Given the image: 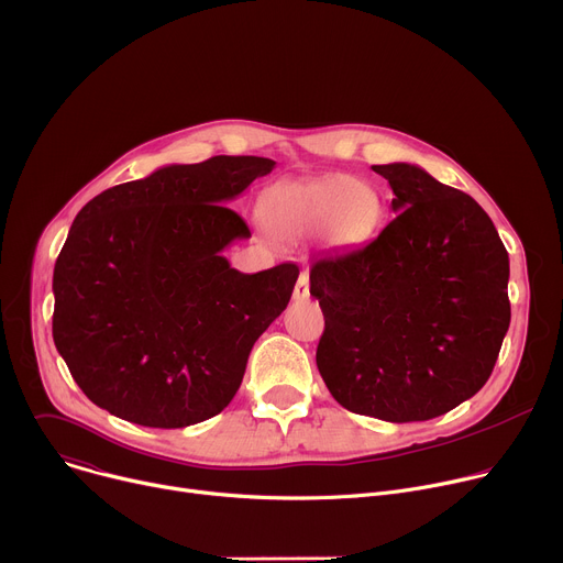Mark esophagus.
<instances>
[{"label": "esophagus", "mask_w": 563, "mask_h": 563, "mask_svg": "<svg viewBox=\"0 0 563 563\" xmlns=\"http://www.w3.org/2000/svg\"><path fill=\"white\" fill-rule=\"evenodd\" d=\"M309 298V274L307 272H300L298 280H296V287H294V300H307Z\"/></svg>", "instance_id": "34e87169"}]
</instances>
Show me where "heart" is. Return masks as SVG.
I'll return each instance as SVG.
<instances>
[{"mask_svg":"<svg viewBox=\"0 0 563 563\" xmlns=\"http://www.w3.org/2000/svg\"><path fill=\"white\" fill-rule=\"evenodd\" d=\"M256 214L276 239L294 241L320 232L331 247L349 250L378 232L385 203L368 183L349 174H324L269 185L258 199Z\"/></svg>","mask_w":563,"mask_h":563,"instance_id":"heart-1","label":"heart"}]
</instances>
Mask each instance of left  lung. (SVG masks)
I'll return each mask as SVG.
<instances>
[{
    "mask_svg": "<svg viewBox=\"0 0 563 563\" xmlns=\"http://www.w3.org/2000/svg\"><path fill=\"white\" fill-rule=\"evenodd\" d=\"M396 219L364 247L316 258V364L344 409L387 422L444 416L490 378L510 324L508 252L468 195L411 163L373 165Z\"/></svg>",
    "mask_w": 563,
    "mask_h": 563,
    "instance_id": "1",
    "label": "left lung"
}]
</instances>
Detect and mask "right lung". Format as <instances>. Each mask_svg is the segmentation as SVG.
I'll return each mask as SVG.
<instances>
[{"mask_svg": "<svg viewBox=\"0 0 563 563\" xmlns=\"http://www.w3.org/2000/svg\"><path fill=\"white\" fill-rule=\"evenodd\" d=\"M274 165L225 154L165 165L81 208L55 263L53 338L88 400L152 429L232 402L298 278L294 263L243 274L223 256L252 236L228 203Z\"/></svg>", "mask_w": 563, "mask_h": 563, "instance_id": "1", "label": "right lung"}]
</instances>
